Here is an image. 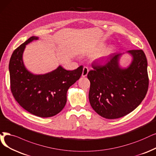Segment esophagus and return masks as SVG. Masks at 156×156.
Listing matches in <instances>:
<instances>
[{"label":"esophagus","instance_id":"esophagus-1","mask_svg":"<svg viewBox=\"0 0 156 156\" xmlns=\"http://www.w3.org/2000/svg\"><path fill=\"white\" fill-rule=\"evenodd\" d=\"M89 72L88 68L87 66H84L83 68V73H82V76L83 77H86L87 75H88V73Z\"/></svg>","mask_w":156,"mask_h":156}]
</instances>
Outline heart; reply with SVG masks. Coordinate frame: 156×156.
<instances>
[{"label":"heart","instance_id":"heart-1","mask_svg":"<svg viewBox=\"0 0 156 156\" xmlns=\"http://www.w3.org/2000/svg\"><path fill=\"white\" fill-rule=\"evenodd\" d=\"M111 49H108V51H106V52H105L104 53V55H108V54H109L111 52Z\"/></svg>","mask_w":156,"mask_h":156}]
</instances>
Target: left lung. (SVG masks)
<instances>
[{
	"label": "left lung",
	"mask_w": 156,
	"mask_h": 156,
	"mask_svg": "<svg viewBox=\"0 0 156 156\" xmlns=\"http://www.w3.org/2000/svg\"><path fill=\"white\" fill-rule=\"evenodd\" d=\"M133 61L122 69L118 60L122 54L110 55L104 65H92L88 73L90 81L89 100L97 113L116 119L134 111L145 97L148 88L147 60L142 50H130Z\"/></svg>",
	"instance_id": "obj_1"
}]
</instances>
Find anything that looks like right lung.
I'll use <instances>...</instances> for the list:
<instances>
[{"instance_id": "right-lung-1", "label": "right lung", "mask_w": 156, "mask_h": 156, "mask_svg": "<svg viewBox=\"0 0 156 156\" xmlns=\"http://www.w3.org/2000/svg\"><path fill=\"white\" fill-rule=\"evenodd\" d=\"M34 40L38 38L30 37L11 55L9 64L11 91L16 102L29 113L51 117L64 108L67 91L81 76L83 66L69 71L59 66L47 74H32L23 64L22 54L26 45Z\"/></svg>"}]
</instances>
